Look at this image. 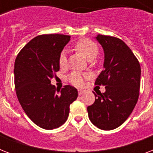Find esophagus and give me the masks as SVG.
I'll return each instance as SVG.
<instances>
[{
  "label": "esophagus",
  "instance_id": "34e87169",
  "mask_svg": "<svg viewBox=\"0 0 153 153\" xmlns=\"http://www.w3.org/2000/svg\"><path fill=\"white\" fill-rule=\"evenodd\" d=\"M83 93H84V91H82V90H79V96H81Z\"/></svg>",
  "mask_w": 153,
  "mask_h": 153
}]
</instances>
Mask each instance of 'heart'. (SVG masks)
Masks as SVG:
<instances>
[{"instance_id":"1","label":"heart","mask_w":153,"mask_h":153,"mask_svg":"<svg viewBox=\"0 0 153 153\" xmlns=\"http://www.w3.org/2000/svg\"><path fill=\"white\" fill-rule=\"evenodd\" d=\"M75 48L81 51L88 59L91 60L97 56L98 52V48L96 44L91 39H82L77 42ZM59 63L60 67H64L67 64V54L66 51H62L59 57ZM86 78V74H83L78 71L72 72L68 76V81L71 84L76 86H81L84 84L85 79Z\"/></svg>"}]
</instances>
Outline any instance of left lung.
<instances>
[{
	"mask_svg": "<svg viewBox=\"0 0 153 153\" xmlns=\"http://www.w3.org/2000/svg\"><path fill=\"white\" fill-rule=\"evenodd\" d=\"M104 50V69L95 85L105 86L87 107L89 118L100 129L112 130L127 120L135 107L140 86V66L133 51L117 37L98 35Z\"/></svg>",
	"mask_w": 153,
	"mask_h": 153,
	"instance_id": "8db88e82",
	"label": "left lung"
}]
</instances>
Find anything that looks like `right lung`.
<instances>
[{
	"label": "right lung",
	"mask_w": 153,
	"mask_h": 153,
	"mask_svg": "<svg viewBox=\"0 0 153 153\" xmlns=\"http://www.w3.org/2000/svg\"><path fill=\"white\" fill-rule=\"evenodd\" d=\"M70 38L61 34L38 36L21 49L15 60L18 100L27 117L44 129L63 125L69 116L70 105L78 98V91L73 86H64L59 91L51 84L59 71L60 53Z\"/></svg>",
	"instance_id": "right-lung-1"
}]
</instances>
